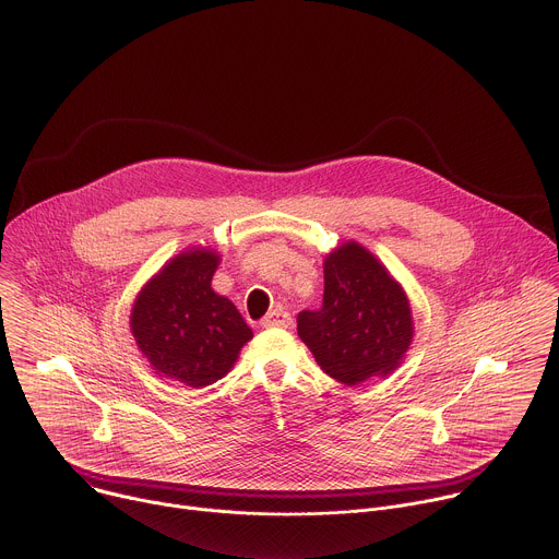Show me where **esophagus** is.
Returning a JSON list of instances; mask_svg holds the SVG:
<instances>
[{
    "instance_id": "1",
    "label": "esophagus",
    "mask_w": 559,
    "mask_h": 559,
    "mask_svg": "<svg viewBox=\"0 0 559 559\" xmlns=\"http://www.w3.org/2000/svg\"><path fill=\"white\" fill-rule=\"evenodd\" d=\"M289 324H292V316H289V311H285L283 307L272 309V311L261 320V326H263V329H272V326H289Z\"/></svg>"
}]
</instances>
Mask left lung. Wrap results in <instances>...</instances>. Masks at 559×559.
<instances>
[{"mask_svg": "<svg viewBox=\"0 0 559 559\" xmlns=\"http://www.w3.org/2000/svg\"><path fill=\"white\" fill-rule=\"evenodd\" d=\"M298 335L326 376L355 386L397 368L413 313L386 267L350 241L326 257L322 307L298 313Z\"/></svg>", "mask_w": 559, "mask_h": 559, "instance_id": "1", "label": "left lung"}]
</instances>
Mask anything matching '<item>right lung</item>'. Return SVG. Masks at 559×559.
I'll use <instances>...</instances> for the list:
<instances>
[{"instance_id":"add662e5","label":"right lung","mask_w":559,"mask_h":559,"mask_svg":"<svg viewBox=\"0 0 559 559\" xmlns=\"http://www.w3.org/2000/svg\"><path fill=\"white\" fill-rule=\"evenodd\" d=\"M217 263L213 250L175 257L131 311V333L151 366L191 389L222 380L252 337L237 307L211 287Z\"/></svg>"}]
</instances>
